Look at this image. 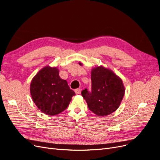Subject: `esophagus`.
Segmentation results:
<instances>
[{
	"instance_id": "1",
	"label": "esophagus",
	"mask_w": 160,
	"mask_h": 160,
	"mask_svg": "<svg viewBox=\"0 0 160 160\" xmlns=\"http://www.w3.org/2000/svg\"><path fill=\"white\" fill-rule=\"evenodd\" d=\"M74 92H75L76 94H80V92H81L80 88H77V89H76V90H74Z\"/></svg>"
}]
</instances>
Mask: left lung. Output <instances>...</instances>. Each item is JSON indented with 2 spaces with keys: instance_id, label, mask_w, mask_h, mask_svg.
<instances>
[{
  "instance_id": "8db88e82",
  "label": "left lung",
  "mask_w": 160,
  "mask_h": 160,
  "mask_svg": "<svg viewBox=\"0 0 160 160\" xmlns=\"http://www.w3.org/2000/svg\"><path fill=\"white\" fill-rule=\"evenodd\" d=\"M92 91L86 88L81 94L93 113L105 117L119 107L125 94V87L119 76L103 67L92 70Z\"/></svg>"
}]
</instances>
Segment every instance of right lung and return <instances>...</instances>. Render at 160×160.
Listing matches in <instances>:
<instances>
[{
	"mask_svg": "<svg viewBox=\"0 0 160 160\" xmlns=\"http://www.w3.org/2000/svg\"><path fill=\"white\" fill-rule=\"evenodd\" d=\"M30 93L35 104L41 112L55 115L66 109L75 95L67 80L59 76L57 68L49 66L35 75L30 84Z\"/></svg>",
	"mask_w": 160,
	"mask_h": 160,
	"instance_id": "obj_1",
	"label": "right lung"
}]
</instances>
